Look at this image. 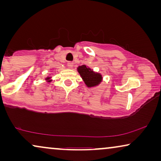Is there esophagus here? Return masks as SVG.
Segmentation results:
<instances>
[{
    "label": "esophagus",
    "mask_w": 161,
    "mask_h": 161,
    "mask_svg": "<svg viewBox=\"0 0 161 161\" xmlns=\"http://www.w3.org/2000/svg\"><path fill=\"white\" fill-rule=\"evenodd\" d=\"M67 66L69 68H72L74 67V63L73 62H68Z\"/></svg>",
    "instance_id": "esophagus-1"
}]
</instances>
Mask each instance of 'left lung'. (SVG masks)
I'll use <instances>...</instances> for the list:
<instances>
[{"mask_svg": "<svg viewBox=\"0 0 161 161\" xmlns=\"http://www.w3.org/2000/svg\"><path fill=\"white\" fill-rule=\"evenodd\" d=\"M81 78L88 88H94L103 82V77L99 72H94L93 69L86 65L79 66L77 68Z\"/></svg>", "mask_w": 161, "mask_h": 161, "instance_id": "8db88e82", "label": "left lung"}]
</instances>
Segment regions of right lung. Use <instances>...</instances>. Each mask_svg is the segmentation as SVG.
<instances>
[{"instance_id":"1","label":"right lung","mask_w":161,"mask_h":161,"mask_svg":"<svg viewBox=\"0 0 161 161\" xmlns=\"http://www.w3.org/2000/svg\"><path fill=\"white\" fill-rule=\"evenodd\" d=\"M45 80L47 81V83H50V82H52L53 81V79H52V76H47V77H46L45 78Z\"/></svg>"}]
</instances>
